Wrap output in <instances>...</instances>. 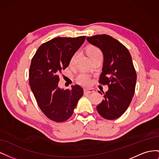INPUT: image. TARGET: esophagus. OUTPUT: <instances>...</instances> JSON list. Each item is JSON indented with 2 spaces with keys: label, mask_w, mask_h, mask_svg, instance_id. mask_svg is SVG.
Here are the masks:
<instances>
[{
  "label": "esophagus",
  "mask_w": 159,
  "mask_h": 159,
  "mask_svg": "<svg viewBox=\"0 0 159 159\" xmlns=\"http://www.w3.org/2000/svg\"><path fill=\"white\" fill-rule=\"evenodd\" d=\"M84 91L85 94H89V93L94 92V90L91 89H84Z\"/></svg>",
  "instance_id": "34e87169"
}]
</instances>
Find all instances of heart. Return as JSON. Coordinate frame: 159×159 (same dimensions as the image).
Segmentation results:
<instances>
[{
  "mask_svg": "<svg viewBox=\"0 0 159 159\" xmlns=\"http://www.w3.org/2000/svg\"><path fill=\"white\" fill-rule=\"evenodd\" d=\"M87 53H88V56L89 57L90 60L91 58H93V57H94L98 56H102V52H101L100 50L95 46H89L87 49ZM78 52H76L73 55H72V56L71 57V59L70 60V65H72L74 63V61L76 58L77 56H78ZM76 80L80 84L84 85V86H87V85H89L91 83L90 77L88 75L85 74H79L78 76H77Z\"/></svg>",
  "mask_w": 159,
  "mask_h": 159,
  "instance_id": "1",
  "label": "heart"
}]
</instances>
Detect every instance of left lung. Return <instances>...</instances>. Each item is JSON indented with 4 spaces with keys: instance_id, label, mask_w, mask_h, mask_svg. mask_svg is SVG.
Instances as JSON below:
<instances>
[{
    "instance_id": "left-lung-1",
    "label": "left lung",
    "mask_w": 159,
    "mask_h": 159,
    "mask_svg": "<svg viewBox=\"0 0 159 159\" xmlns=\"http://www.w3.org/2000/svg\"><path fill=\"white\" fill-rule=\"evenodd\" d=\"M86 40L103 52V64L99 82L109 88L105 93L102 91L104 99L97 110L103 118L115 119L125 112L135 89L137 74L131 56L125 46L109 35H95Z\"/></svg>"
}]
</instances>
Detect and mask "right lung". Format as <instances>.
<instances>
[{"label":"right lung","instance_id":"obj_1","mask_svg":"<svg viewBox=\"0 0 159 159\" xmlns=\"http://www.w3.org/2000/svg\"><path fill=\"white\" fill-rule=\"evenodd\" d=\"M85 38H54L38 48L32 59L29 70L31 90L43 113L54 121L68 120L84 94L79 85L64 90L58 87V82L59 75L69 66L71 57Z\"/></svg>","mask_w":159,"mask_h":159}]
</instances>
